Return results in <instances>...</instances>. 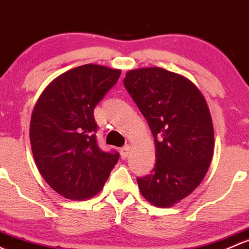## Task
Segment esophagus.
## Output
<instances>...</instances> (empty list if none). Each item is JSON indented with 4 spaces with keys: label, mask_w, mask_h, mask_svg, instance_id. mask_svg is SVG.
<instances>
[{
    "label": "esophagus",
    "mask_w": 249,
    "mask_h": 249,
    "mask_svg": "<svg viewBox=\"0 0 249 249\" xmlns=\"http://www.w3.org/2000/svg\"><path fill=\"white\" fill-rule=\"evenodd\" d=\"M129 151H130V146L129 145L124 146V147L121 148L120 153H121V158H122V160H125V158L128 157V153H129Z\"/></svg>",
    "instance_id": "34e87169"
}]
</instances>
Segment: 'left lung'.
Here are the masks:
<instances>
[{"instance_id": "obj_1", "label": "left lung", "mask_w": 249, "mask_h": 249, "mask_svg": "<svg viewBox=\"0 0 249 249\" xmlns=\"http://www.w3.org/2000/svg\"><path fill=\"white\" fill-rule=\"evenodd\" d=\"M124 84L155 138L156 166L138 178L140 193L155 206L171 207L201 183L212 160L206 99L186 76L160 67L128 71Z\"/></svg>"}]
</instances>
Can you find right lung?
I'll return each mask as SVG.
<instances>
[{
	"instance_id": "1",
	"label": "right lung",
	"mask_w": 249,
	"mask_h": 249,
	"mask_svg": "<svg viewBox=\"0 0 249 249\" xmlns=\"http://www.w3.org/2000/svg\"><path fill=\"white\" fill-rule=\"evenodd\" d=\"M120 75V69L106 66H79L53 79L33 107L30 142L36 165L66 199L98 194L119 160V153L97 145L93 110Z\"/></svg>"
}]
</instances>
